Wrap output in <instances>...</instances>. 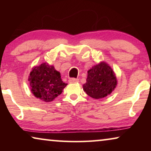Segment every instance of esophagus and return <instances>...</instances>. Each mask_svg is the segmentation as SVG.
<instances>
[{
	"mask_svg": "<svg viewBox=\"0 0 151 151\" xmlns=\"http://www.w3.org/2000/svg\"><path fill=\"white\" fill-rule=\"evenodd\" d=\"M79 82V80L78 78H70L69 80V83H74V82Z\"/></svg>",
	"mask_w": 151,
	"mask_h": 151,
	"instance_id": "obj_1",
	"label": "esophagus"
}]
</instances>
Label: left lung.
Wrapping results in <instances>:
<instances>
[{
  "label": "left lung",
  "mask_w": 151,
  "mask_h": 151,
  "mask_svg": "<svg viewBox=\"0 0 151 151\" xmlns=\"http://www.w3.org/2000/svg\"><path fill=\"white\" fill-rule=\"evenodd\" d=\"M117 84L115 73L109 64L100 62L87 71L83 89L91 98L98 100L110 95Z\"/></svg>",
  "instance_id": "8db88e82"
}]
</instances>
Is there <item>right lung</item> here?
I'll use <instances>...</instances> for the list:
<instances>
[{
	"instance_id": "1",
	"label": "right lung",
	"mask_w": 151,
	"mask_h": 151,
	"mask_svg": "<svg viewBox=\"0 0 151 151\" xmlns=\"http://www.w3.org/2000/svg\"><path fill=\"white\" fill-rule=\"evenodd\" d=\"M28 80L33 95L45 102L53 101L67 85L62 80L60 73L47 63L33 67Z\"/></svg>"
}]
</instances>
